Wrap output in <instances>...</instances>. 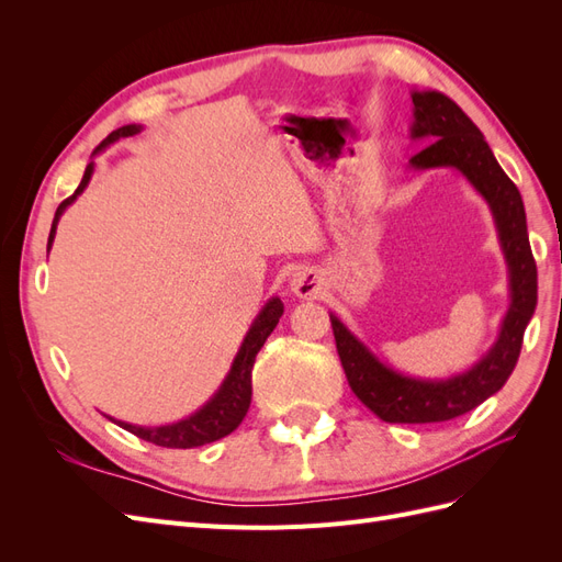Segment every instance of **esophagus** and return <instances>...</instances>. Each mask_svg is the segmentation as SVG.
I'll list each match as a JSON object with an SVG mask.
<instances>
[{
  "instance_id": "34e87169",
  "label": "esophagus",
  "mask_w": 562,
  "mask_h": 562,
  "mask_svg": "<svg viewBox=\"0 0 562 562\" xmlns=\"http://www.w3.org/2000/svg\"><path fill=\"white\" fill-rule=\"evenodd\" d=\"M291 291L297 297H316L318 295V274L310 267H300L291 274Z\"/></svg>"
}]
</instances>
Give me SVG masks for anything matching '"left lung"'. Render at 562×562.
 <instances>
[{
	"instance_id": "8db88e82",
	"label": "left lung",
	"mask_w": 562,
	"mask_h": 562,
	"mask_svg": "<svg viewBox=\"0 0 562 562\" xmlns=\"http://www.w3.org/2000/svg\"><path fill=\"white\" fill-rule=\"evenodd\" d=\"M411 98L415 105L411 138L429 145L407 168L417 173L454 168L487 203L508 271V310L490 349L471 368L448 378L405 375L372 353L333 312L330 323L347 382L361 403L384 422L429 424L473 411L506 384L537 307V265L518 187L502 171L481 128L446 93L413 89Z\"/></svg>"
}]
</instances>
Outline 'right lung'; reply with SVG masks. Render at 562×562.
<instances>
[{
  "mask_svg": "<svg viewBox=\"0 0 562 562\" xmlns=\"http://www.w3.org/2000/svg\"><path fill=\"white\" fill-rule=\"evenodd\" d=\"M140 131H143L140 124H128V126L112 131L108 138L93 149V157L100 155V151H105L119 138H131V135L140 133ZM93 171H95V161L91 159L89 166H87V171H83V178L77 187V192L72 196H67L58 206L56 215H54V225H50V232H48L46 250H50V246H54L60 215L67 211V206H72V203L77 201V196L83 190H87L91 178H93ZM281 316H283L281 297H277V295L269 297L265 302V307L258 312V316L252 318L250 328L244 337L239 351H236V356H234V361L229 366V372L225 375L223 384H220L215 394L192 415H187L184 419H178L173 424H161V427H140V424H128V422H122V419H114L110 415H105V417L110 422H114L116 427H122V429L131 431L133 436L147 440V443H155V446H161V448L187 450V448H199V446L213 443V440L225 438L227 434H232L236 427H239V424L246 417V413H248L250 396H252L250 378H252L255 356H258V351L267 342V337L271 335V330L277 328V323H279Z\"/></svg>",
  "mask_w": 562,
  "mask_h": 562,
  "instance_id": "obj_1",
  "label": "right lung"
}]
</instances>
